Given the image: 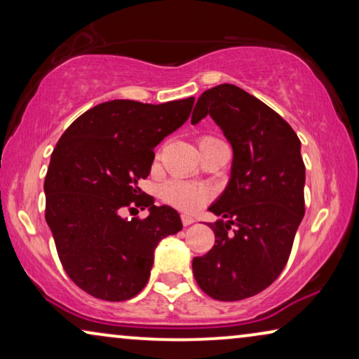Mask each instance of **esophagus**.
<instances>
[{
    "instance_id": "1",
    "label": "esophagus",
    "mask_w": 359,
    "mask_h": 359,
    "mask_svg": "<svg viewBox=\"0 0 359 359\" xmlns=\"http://www.w3.org/2000/svg\"><path fill=\"white\" fill-rule=\"evenodd\" d=\"M181 222H183L184 227H188V225L194 224L196 219L193 217V215H188V214H181Z\"/></svg>"
}]
</instances>
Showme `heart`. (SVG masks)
Masks as SVG:
<instances>
[{
	"instance_id": "1",
	"label": "heart",
	"mask_w": 359,
	"mask_h": 359,
	"mask_svg": "<svg viewBox=\"0 0 359 359\" xmlns=\"http://www.w3.org/2000/svg\"><path fill=\"white\" fill-rule=\"evenodd\" d=\"M215 140L212 137H203L199 144L203 142ZM160 194L163 201L175 205V208L183 210H196L201 205H204L208 201L212 198V189L208 186H196L181 180H170L160 188Z\"/></svg>"
}]
</instances>
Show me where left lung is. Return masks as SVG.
<instances>
[{"mask_svg":"<svg viewBox=\"0 0 359 359\" xmlns=\"http://www.w3.org/2000/svg\"><path fill=\"white\" fill-rule=\"evenodd\" d=\"M208 114L232 145L233 161L227 188L209 208L222 217L210 225L215 245L193 259V274L215 301H242L286 266L306 212V166L292 127L242 88L224 83L204 91L191 122Z\"/></svg>","mask_w":359,"mask_h":359,"instance_id":"left-lung-1","label":"left lung"}]
</instances>
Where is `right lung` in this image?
Masks as SVG:
<instances>
[{"mask_svg":"<svg viewBox=\"0 0 359 359\" xmlns=\"http://www.w3.org/2000/svg\"><path fill=\"white\" fill-rule=\"evenodd\" d=\"M194 97L145 104L101 102L63 132L48 163L46 220L58 258L78 287L96 299L127 301L145 287L161 238L183 229L170 205H155L139 188L150 175L154 149L188 121ZM132 203L149 218L129 221Z\"/></svg>","mask_w":359,"mask_h":359,"instance_id":"1","label":"right lung"}]
</instances>
